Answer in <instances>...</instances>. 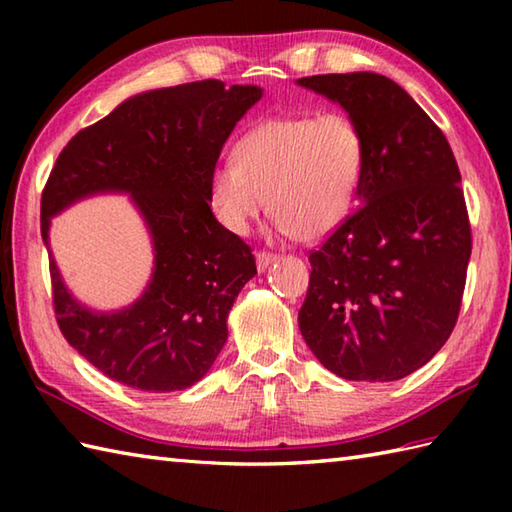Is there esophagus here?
I'll use <instances>...</instances> for the list:
<instances>
[{"label":"esophagus","mask_w":512,"mask_h":512,"mask_svg":"<svg viewBox=\"0 0 512 512\" xmlns=\"http://www.w3.org/2000/svg\"><path fill=\"white\" fill-rule=\"evenodd\" d=\"M255 259H257L259 273H264V270H266L270 264L277 262V255H275V253H266V250H259V253L255 255Z\"/></svg>","instance_id":"obj_1"}]
</instances>
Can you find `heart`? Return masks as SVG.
Returning <instances> with one entry per match:
<instances>
[{
	"mask_svg": "<svg viewBox=\"0 0 512 512\" xmlns=\"http://www.w3.org/2000/svg\"><path fill=\"white\" fill-rule=\"evenodd\" d=\"M363 129L343 112L275 116L248 129L235 159L215 165L209 198L233 233L266 211L299 242L334 233L352 213L363 180Z\"/></svg>",
	"mask_w": 512,
	"mask_h": 512,
	"instance_id": "obj_1",
	"label": "heart"
}]
</instances>
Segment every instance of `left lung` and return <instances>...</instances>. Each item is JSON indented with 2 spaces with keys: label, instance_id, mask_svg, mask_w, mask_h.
<instances>
[{
  "label": "left lung",
  "instance_id": "8db88e82",
  "mask_svg": "<svg viewBox=\"0 0 512 512\" xmlns=\"http://www.w3.org/2000/svg\"><path fill=\"white\" fill-rule=\"evenodd\" d=\"M297 83L339 103L367 147L358 209L310 253L299 330L336 376L405 378L436 356L458 321L471 259L458 162L440 127L383 74Z\"/></svg>",
  "mask_w": 512,
  "mask_h": 512
}]
</instances>
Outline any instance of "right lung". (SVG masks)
Wrapping results in <instances>:
<instances>
[{"label":"right lung","mask_w":512,"mask_h":512,"mask_svg":"<svg viewBox=\"0 0 512 512\" xmlns=\"http://www.w3.org/2000/svg\"><path fill=\"white\" fill-rule=\"evenodd\" d=\"M257 85L195 81L136 94L81 129L57 158L41 195L57 323L76 352L116 383L151 394L187 389L226 343L239 290L257 275L250 246L215 220L209 178ZM96 192H127L155 246V270L132 307L96 313L62 284L49 220Z\"/></svg>","instance_id":"add662e5"}]
</instances>
